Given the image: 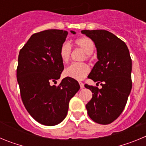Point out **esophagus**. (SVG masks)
Segmentation results:
<instances>
[{"instance_id":"1","label":"esophagus","mask_w":146,"mask_h":146,"mask_svg":"<svg viewBox=\"0 0 146 146\" xmlns=\"http://www.w3.org/2000/svg\"><path fill=\"white\" fill-rule=\"evenodd\" d=\"M80 86V88H84V84H83V82H79Z\"/></svg>"}]
</instances>
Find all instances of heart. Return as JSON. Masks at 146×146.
Returning <instances> with one entry per match:
<instances>
[{"mask_svg": "<svg viewBox=\"0 0 146 146\" xmlns=\"http://www.w3.org/2000/svg\"><path fill=\"white\" fill-rule=\"evenodd\" d=\"M74 44L86 52V58H91V54L94 52V43L91 38L86 36L80 37L74 41ZM71 53L72 46L70 44L67 42L62 44L59 50V56L63 63L66 64L69 62ZM89 72L90 67L85 63H73L66 68L64 70V75L77 80H81L84 79Z\"/></svg>", "mask_w": 146, "mask_h": 146, "instance_id": "b5f03b06", "label": "heart"}]
</instances>
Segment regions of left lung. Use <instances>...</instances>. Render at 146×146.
<instances>
[{"instance_id": "8db88e82", "label": "left lung", "mask_w": 146, "mask_h": 146, "mask_svg": "<svg viewBox=\"0 0 146 146\" xmlns=\"http://www.w3.org/2000/svg\"><path fill=\"white\" fill-rule=\"evenodd\" d=\"M81 33L93 40L98 61L88 78L101 82L102 88L86 84L93 93L86 104L89 117L99 124H109L118 118L126 106L131 90V59L121 39L105 30H83Z\"/></svg>"}]
</instances>
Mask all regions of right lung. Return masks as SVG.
Segmentation results:
<instances>
[{
	"mask_svg": "<svg viewBox=\"0 0 146 146\" xmlns=\"http://www.w3.org/2000/svg\"><path fill=\"white\" fill-rule=\"evenodd\" d=\"M67 34L66 31L56 29L34 33L18 56L17 78L23 104L36 121L46 126L58 124L66 118L69 101L80 88L70 77L57 86L51 85L64 69L59 50Z\"/></svg>",
	"mask_w": 146,
	"mask_h": 146,
	"instance_id": "obj_1",
	"label": "right lung"
}]
</instances>
